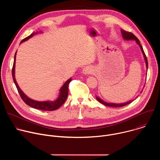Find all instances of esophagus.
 Masks as SVG:
<instances>
[{
  "mask_svg": "<svg viewBox=\"0 0 160 160\" xmlns=\"http://www.w3.org/2000/svg\"><path fill=\"white\" fill-rule=\"evenodd\" d=\"M92 68L90 67V66H86V67L83 68V69L82 70V73L84 75H88V74H89V73L92 72Z\"/></svg>",
  "mask_w": 160,
  "mask_h": 160,
  "instance_id": "1",
  "label": "esophagus"
}]
</instances>
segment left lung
I'll list each match as a JSON object with an SVG mask.
<instances>
[{"mask_svg": "<svg viewBox=\"0 0 160 160\" xmlns=\"http://www.w3.org/2000/svg\"><path fill=\"white\" fill-rule=\"evenodd\" d=\"M121 32H122V37L123 38V39L127 40H135L136 43L139 45V46L140 47L141 50V51H142V54H143V56H144V60H145V62H146V68H147V70H148V59H147V58H146V54H145V53H144V50H143V48H142V45H141V44L140 43V41L139 40V39H138V38H137L133 33H130V32H126V31H125V30H121ZM142 90H142L141 92H142ZM96 99H97L99 102L102 103V104H104V105H105V106H107L115 107V108L124 106H125V105H127V104L131 103V102L133 101V99H132V100H130V101H127V102H124V103H120V104L119 103V104H118V103L107 102L103 101L102 99H101L100 98H99V97H98V96H96ZM137 98H138V97H137Z\"/></svg>", "mask_w": 160, "mask_h": 160, "instance_id": "8db88e82", "label": "left lung"}]
</instances>
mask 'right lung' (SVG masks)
Returning a JSON list of instances; mask_svg holds the SVG:
<instances>
[{"mask_svg": "<svg viewBox=\"0 0 160 160\" xmlns=\"http://www.w3.org/2000/svg\"><path fill=\"white\" fill-rule=\"evenodd\" d=\"M42 33V32H33L30 36L27 37V38H24L23 40H22V41L20 42V43L24 42L27 40H28L29 38H32L33 35L35 34L40 33ZM16 52L14 54V63H13V67H12V78L13 81L16 86V88L18 90V92L21 98V99L23 100V101L28 106L30 107L37 109H40L43 111H54L57 109H58L60 106H61L64 102L66 100V98L68 97V85H69L70 82L72 81V78L70 79H68L61 87V88L59 90V96L58 98L54 100V101H35L33 99H30L28 98L22 91L19 88L16 78H15V64H16Z\"/></svg>", "mask_w": 160, "mask_h": 160, "instance_id": "obj_1", "label": "right lung"}]
</instances>
